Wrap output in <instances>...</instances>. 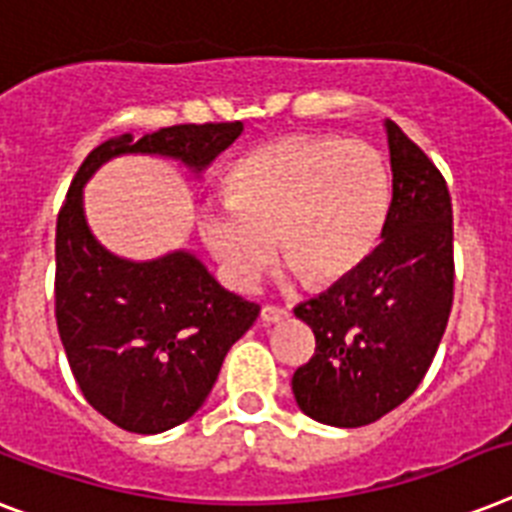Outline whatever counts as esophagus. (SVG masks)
I'll return each mask as SVG.
<instances>
[{"label": "esophagus", "instance_id": "esophagus-1", "mask_svg": "<svg viewBox=\"0 0 512 512\" xmlns=\"http://www.w3.org/2000/svg\"><path fill=\"white\" fill-rule=\"evenodd\" d=\"M286 315H289V310H284V307H278V305H263V310H260V321H263L265 326H270V323L284 321Z\"/></svg>", "mask_w": 512, "mask_h": 512}]
</instances>
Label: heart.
Wrapping results in <instances>:
<instances>
[{
    "label": "heart",
    "mask_w": 512,
    "mask_h": 512,
    "mask_svg": "<svg viewBox=\"0 0 512 512\" xmlns=\"http://www.w3.org/2000/svg\"><path fill=\"white\" fill-rule=\"evenodd\" d=\"M226 207L199 215L202 242L236 289H252L276 255L310 286L360 268L389 213V170L368 141L284 136L236 162Z\"/></svg>",
    "instance_id": "1"
}]
</instances>
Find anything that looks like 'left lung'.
Returning a JSON list of instances; mask_svg holds the SVG:
<instances>
[{
	"instance_id": "8db88e82",
	"label": "left lung",
	"mask_w": 512,
	"mask_h": 512,
	"mask_svg": "<svg viewBox=\"0 0 512 512\" xmlns=\"http://www.w3.org/2000/svg\"><path fill=\"white\" fill-rule=\"evenodd\" d=\"M392 202L381 244L294 315L315 334L292 392L313 421L357 429L384 418L423 381L455 294L452 199L429 155L386 120Z\"/></svg>"
}]
</instances>
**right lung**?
<instances>
[{"label": "right lung", "mask_w": 512, "mask_h": 512, "mask_svg": "<svg viewBox=\"0 0 512 512\" xmlns=\"http://www.w3.org/2000/svg\"><path fill=\"white\" fill-rule=\"evenodd\" d=\"M242 131V120L184 123L105 141L83 160L57 215L54 318L70 371L86 402L131 434L189 421L260 305L226 292L189 252L149 263L110 255L86 226L83 184L126 152L173 157L199 173Z\"/></svg>", "instance_id": "obj_1"}]
</instances>
